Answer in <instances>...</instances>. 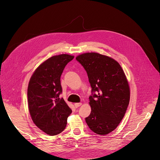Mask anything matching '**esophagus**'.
<instances>
[{
	"mask_svg": "<svg viewBox=\"0 0 160 160\" xmlns=\"http://www.w3.org/2000/svg\"><path fill=\"white\" fill-rule=\"evenodd\" d=\"M81 105H82V103H80V102H79V103H75V104H74L75 108H78V107H80Z\"/></svg>",
	"mask_w": 160,
	"mask_h": 160,
	"instance_id": "1",
	"label": "esophagus"
}]
</instances>
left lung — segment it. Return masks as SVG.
<instances>
[{
	"label": "left lung",
	"mask_w": 160,
	"mask_h": 160,
	"mask_svg": "<svg viewBox=\"0 0 160 160\" xmlns=\"http://www.w3.org/2000/svg\"><path fill=\"white\" fill-rule=\"evenodd\" d=\"M77 60L87 72L91 87L89 128L104 136L114 130L123 119L130 101V88L119 63L96 52L84 53Z\"/></svg>",
	"instance_id": "1"
}]
</instances>
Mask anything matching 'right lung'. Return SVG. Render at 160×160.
I'll return each mask as SVG.
<instances>
[{
	"label": "right lung",
	"mask_w": 160,
	"mask_h": 160,
	"mask_svg": "<svg viewBox=\"0 0 160 160\" xmlns=\"http://www.w3.org/2000/svg\"><path fill=\"white\" fill-rule=\"evenodd\" d=\"M73 58L65 54L48 58L36 69L28 83L27 96L32 119L50 136L64 130L67 117L72 113L63 98L59 97L62 93L61 75Z\"/></svg>",
	"instance_id": "right-lung-1"
}]
</instances>
